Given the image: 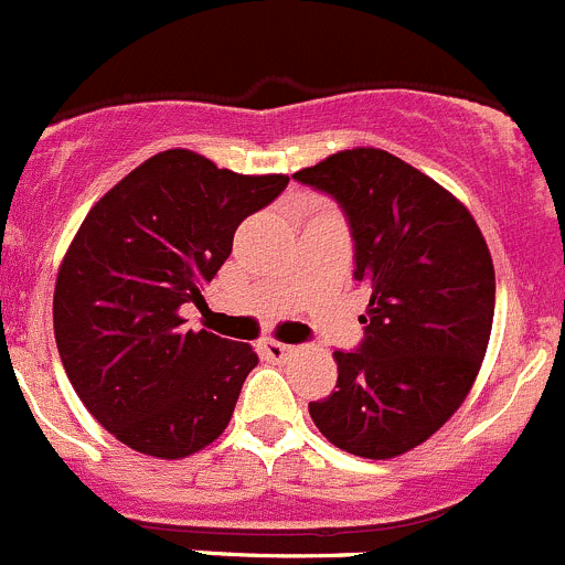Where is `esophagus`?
<instances>
[{
    "label": "esophagus",
    "instance_id": "esophagus-1",
    "mask_svg": "<svg viewBox=\"0 0 565 565\" xmlns=\"http://www.w3.org/2000/svg\"><path fill=\"white\" fill-rule=\"evenodd\" d=\"M260 351H264L266 360H271V362H285L290 354H294V345L277 343V340H266V343H260Z\"/></svg>",
    "mask_w": 565,
    "mask_h": 565
}]
</instances>
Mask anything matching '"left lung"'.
<instances>
[{"instance_id": "8db88e82", "label": "left lung", "mask_w": 565, "mask_h": 565, "mask_svg": "<svg viewBox=\"0 0 565 565\" xmlns=\"http://www.w3.org/2000/svg\"><path fill=\"white\" fill-rule=\"evenodd\" d=\"M294 178L338 200L354 277L371 288L365 338L334 351L338 390L312 401L310 417L345 454L395 459L472 390L494 318L489 247L465 203L387 150H340Z\"/></svg>"}]
</instances>
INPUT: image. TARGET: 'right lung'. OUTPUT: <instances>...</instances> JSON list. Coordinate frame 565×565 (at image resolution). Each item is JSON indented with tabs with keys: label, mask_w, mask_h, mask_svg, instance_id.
<instances>
[{
	"label": "right lung",
	"mask_w": 565,
	"mask_h": 565,
	"mask_svg": "<svg viewBox=\"0 0 565 565\" xmlns=\"http://www.w3.org/2000/svg\"><path fill=\"white\" fill-rule=\"evenodd\" d=\"M288 175H238L194 150L150 156L82 222L54 285L60 360L87 412L131 450L183 459L231 423L249 343L183 329L233 249Z\"/></svg>",
	"instance_id": "obj_1"
}]
</instances>
